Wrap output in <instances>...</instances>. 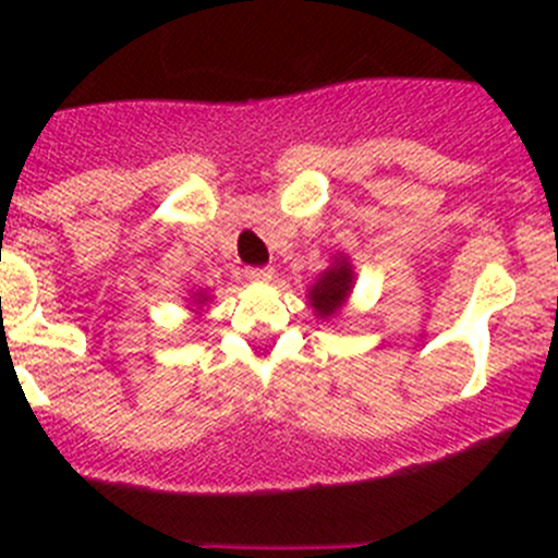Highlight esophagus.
<instances>
[{
    "instance_id": "1",
    "label": "esophagus",
    "mask_w": 558,
    "mask_h": 558,
    "mask_svg": "<svg viewBox=\"0 0 558 558\" xmlns=\"http://www.w3.org/2000/svg\"><path fill=\"white\" fill-rule=\"evenodd\" d=\"M272 275H275L272 267H251V269H247V278L258 280V283H264V280H272Z\"/></svg>"
}]
</instances>
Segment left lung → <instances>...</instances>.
I'll return each instance as SVG.
<instances>
[{
  "label": "left lung",
  "mask_w": 558,
  "mask_h": 558,
  "mask_svg": "<svg viewBox=\"0 0 558 558\" xmlns=\"http://www.w3.org/2000/svg\"><path fill=\"white\" fill-rule=\"evenodd\" d=\"M351 283H353V272L348 262H337L335 267L326 269L311 291V307L315 311V315L329 318V315L340 311L348 291H351Z\"/></svg>",
  "instance_id": "obj_1"
}]
</instances>
